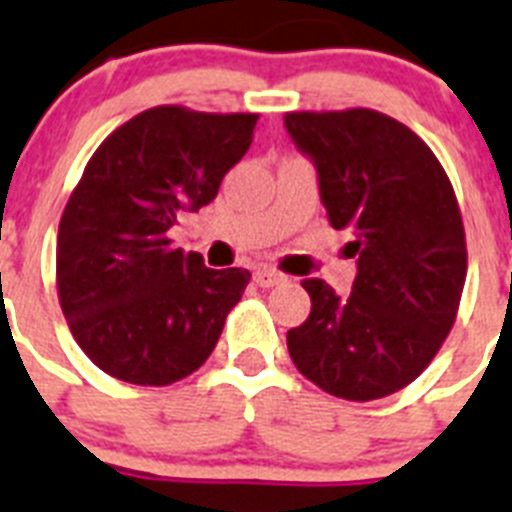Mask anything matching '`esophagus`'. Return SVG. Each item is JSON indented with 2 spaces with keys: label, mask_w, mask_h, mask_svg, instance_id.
Segmentation results:
<instances>
[{
  "label": "esophagus",
  "mask_w": 512,
  "mask_h": 512,
  "mask_svg": "<svg viewBox=\"0 0 512 512\" xmlns=\"http://www.w3.org/2000/svg\"><path fill=\"white\" fill-rule=\"evenodd\" d=\"M286 281V276L283 273H278V270L273 268H257L255 270V283L257 286H263V289H270V286H276V283Z\"/></svg>",
  "instance_id": "34e87169"
}]
</instances>
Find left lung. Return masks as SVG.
<instances>
[{
	"instance_id": "obj_1",
	"label": "left lung",
	"mask_w": 512,
	"mask_h": 512,
	"mask_svg": "<svg viewBox=\"0 0 512 512\" xmlns=\"http://www.w3.org/2000/svg\"><path fill=\"white\" fill-rule=\"evenodd\" d=\"M286 130L320 176L333 229H349L354 289L304 278L309 317L291 362L325 393L375 401L406 388L453 328L468 252L453 184L422 137L375 109L289 111Z\"/></svg>"
}]
</instances>
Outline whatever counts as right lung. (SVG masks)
<instances>
[{"instance_id": "right-lung-1", "label": "right lung", "mask_w": 512, "mask_h": 512, "mask_svg": "<svg viewBox=\"0 0 512 512\" xmlns=\"http://www.w3.org/2000/svg\"><path fill=\"white\" fill-rule=\"evenodd\" d=\"M257 114L153 106L85 163L57 236V294L77 346L106 375L171 385L205 364L252 273L174 247L182 210L218 195Z\"/></svg>"}]
</instances>
